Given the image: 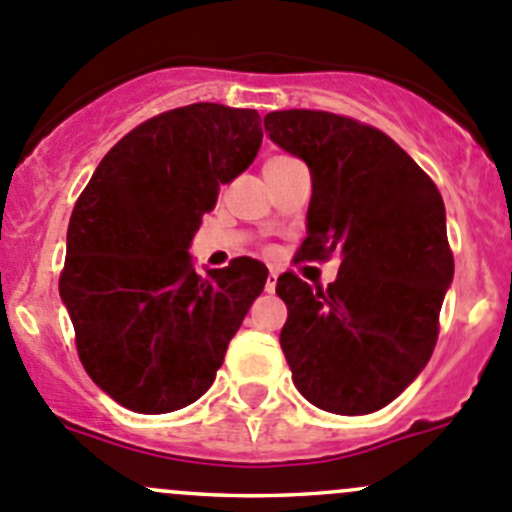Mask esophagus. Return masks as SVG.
I'll list each match as a JSON object with an SVG mask.
<instances>
[{
    "mask_svg": "<svg viewBox=\"0 0 512 512\" xmlns=\"http://www.w3.org/2000/svg\"><path fill=\"white\" fill-rule=\"evenodd\" d=\"M276 281H278V273H276V271L268 273V278H266V291H268V293L276 291Z\"/></svg>",
    "mask_w": 512,
    "mask_h": 512,
    "instance_id": "1",
    "label": "esophagus"
}]
</instances>
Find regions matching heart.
I'll list each match as a JSON object with an SVG mask.
<instances>
[{
    "label": "heart",
    "mask_w": 512,
    "mask_h": 512,
    "mask_svg": "<svg viewBox=\"0 0 512 512\" xmlns=\"http://www.w3.org/2000/svg\"><path fill=\"white\" fill-rule=\"evenodd\" d=\"M278 159H281V156H278Z\"/></svg>",
    "instance_id": "1"
}]
</instances>
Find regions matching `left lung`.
Wrapping results in <instances>:
<instances>
[{
	"instance_id": "1",
	"label": "left lung",
	"mask_w": 512,
	"mask_h": 512,
	"mask_svg": "<svg viewBox=\"0 0 512 512\" xmlns=\"http://www.w3.org/2000/svg\"><path fill=\"white\" fill-rule=\"evenodd\" d=\"M273 144L311 169L308 236L296 261L341 258L336 281L278 276L281 348L308 403L366 416L426 368L453 281L445 206L433 179L376 126L331 111L263 116Z\"/></svg>"
}]
</instances>
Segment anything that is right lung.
Masks as SVG:
<instances>
[{"label": "right lung", "instance_id": "obj_1", "mask_svg": "<svg viewBox=\"0 0 512 512\" xmlns=\"http://www.w3.org/2000/svg\"><path fill=\"white\" fill-rule=\"evenodd\" d=\"M261 136L256 109L164 111L111 146L74 204L59 296L84 371L119 406L156 416L204 396L263 291L256 258L199 276L189 256L201 216Z\"/></svg>", "mask_w": 512, "mask_h": 512}]
</instances>
